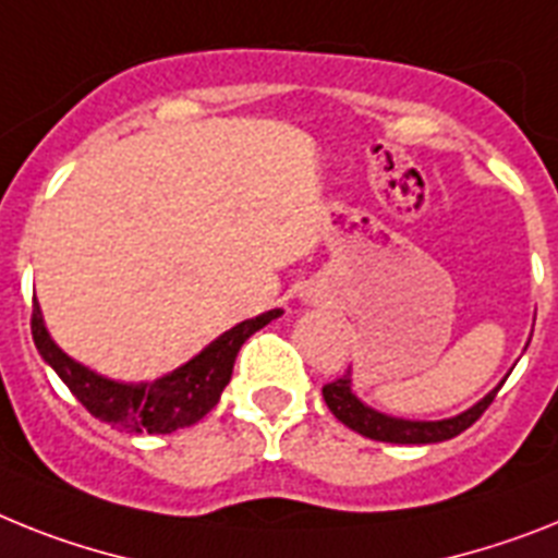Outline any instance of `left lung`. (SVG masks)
Wrapping results in <instances>:
<instances>
[{"mask_svg": "<svg viewBox=\"0 0 558 558\" xmlns=\"http://www.w3.org/2000/svg\"><path fill=\"white\" fill-rule=\"evenodd\" d=\"M502 386H496L490 395L482 397L474 409L462 411V414L451 416V420H437V423H416V420H397V416L380 414V411L368 409L366 402H360L351 391V372L343 374L340 380L326 383L323 386V400L329 405L331 414L351 430H357L368 439H380V442H397V446H428V442H442L480 420L485 414L490 402H494L496 391Z\"/></svg>", "mask_w": 558, "mask_h": 558, "instance_id": "1", "label": "left lung"}]
</instances>
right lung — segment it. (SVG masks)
Returning <instances> with one entry per match:
<instances>
[{"instance_id":"1","label":"right lung","mask_w":558,"mask_h":558,"mask_svg":"<svg viewBox=\"0 0 558 558\" xmlns=\"http://www.w3.org/2000/svg\"><path fill=\"white\" fill-rule=\"evenodd\" d=\"M280 315H283L280 308H271V312H264L252 320L238 323L229 331H223L218 340H213L201 354H195L190 363H184L156 383L107 380L101 374L90 372L87 366L68 357L50 340L36 298H33L31 331L33 343L45 357V363L53 366L64 386L73 391V397L101 423H110L119 430H133V434H172L178 428L195 425L201 416H207L218 405L221 391L232 377V366H235L241 345L257 329H264L266 323Z\"/></svg>"}]
</instances>
